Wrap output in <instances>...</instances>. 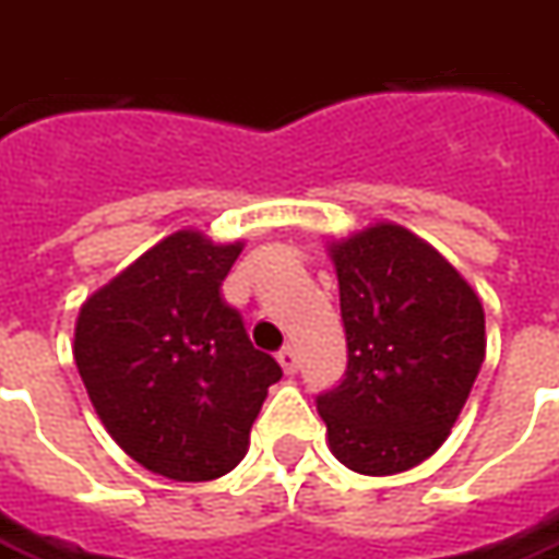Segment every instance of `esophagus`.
<instances>
[{
    "instance_id": "esophagus-1",
    "label": "esophagus",
    "mask_w": 559,
    "mask_h": 559,
    "mask_svg": "<svg viewBox=\"0 0 559 559\" xmlns=\"http://www.w3.org/2000/svg\"><path fill=\"white\" fill-rule=\"evenodd\" d=\"M278 362L287 374H293V371L299 368V356H296V347H293V344H284V347H281Z\"/></svg>"
}]
</instances>
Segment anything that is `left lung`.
I'll return each mask as SVG.
<instances>
[{
  "instance_id": "obj_1",
  "label": "left lung",
  "mask_w": 559,
  "mask_h": 559,
  "mask_svg": "<svg viewBox=\"0 0 559 559\" xmlns=\"http://www.w3.org/2000/svg\"><path fill=\"white\" fill-rule=\"evenodd\" d=\"M347 371L317 395L332 455L365 476L416 467L443 443L485 359V311L431 245L374 224L332 245Z\"/></svg>"
}]
</instances>
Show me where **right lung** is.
<instances>
[{"label": "right lung", "mask_w": 559, "mask_h": 559, "mask_svg": "<svg viewBox=\"0 0 559 559\" xmlns=\"http://www.w3.org/2000/svg\"><path fill=\"white\" fill-rule=\"evenodd\" d=\"M239 251L173 233L80 308L74 362L92 407L128 455L167 479L230 473L281 380L221 293Z\"/></svg>", "instance_id": "1"}]
</instances>
